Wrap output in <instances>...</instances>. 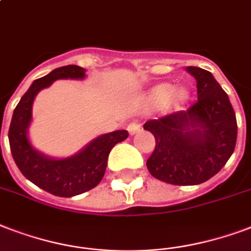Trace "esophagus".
<instances>
[{"mask_svg": "<svg viewBox=\"0 0 251 251\" xmlns=\"http://www.w3.org/2000/svg\"><path fill=\"white\" fill-rule=\"evenodd\" d=\"M127 130H129V133L131 134V135H134V134H137L141 131V125H139V124H135V122H133V124H130V125L127 126Z\"/></svg>", "mask_w": 251, "mask_h": 251, "instance_id": "obj_1", "label": "esophagus"}]
</instances>
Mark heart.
Returning <instances> with one entry per match:
<instances>
[{"label":"heart","mask_w":251,"mask_h":251,"mask_svg":"<svg viewBox=\"0 0 251 251\" xmlns=\"http://www.w3.org/2000/svg\"><path fill=\"white\" fill-rule=\"evenodd\" d=\"M189 92L184 87L172 88L171 84H159L150 93L149 101L151 105H164V106H177L187 101Z\"/></svg>","instance_id":"b5f03b06"}]
</instances>
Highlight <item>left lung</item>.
<instances>
[{
    "instance_id": "8db88e82",
    "label": "left lung",
    "mask_w": 251,
    "mask_h": 251,
    "mask_svg": "<svg viewBox=\"0 0 251 251\" xmlns=\"http://www.w3.org/2000/svg\"><path fill=\"white\" fill-rule=\"evenodd\" d=\"M198 83V101L191 108L143 125L155 138L147 159L158 180L196 185L209 180L232 156L237 141L236 113L209 71L187 67Z\"/></svg>"
}]
</instances>
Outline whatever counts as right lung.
I'll return each mask as SVG.
<instances>
[{"label": "right lung", "mask_w": 251, "mask_h": 251, "mask_svg": "<svg viewBox=\"0 0 251 251\" xmlns=\"http://www.w3.org/2000/svg\"><path fill=\"white\" fill-rule=\"evenodd\" d=\"M85 70L79 66H64L35 80L14 109L9 129L13 159L26 179L60 198H72L95 188L104 177L109 152L117 143L129 137L126 130L101 134L76 154L53 158L36 150L28 138L32 121V104L36 95L55 80L85 79Z\"/></svg>", "instance_id": "obj_1"}]
</instances>
